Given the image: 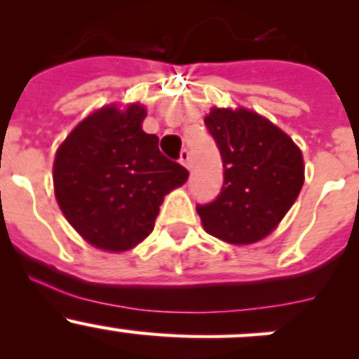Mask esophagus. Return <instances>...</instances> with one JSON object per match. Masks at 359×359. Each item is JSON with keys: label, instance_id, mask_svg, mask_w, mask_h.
<instances>
[{"label": "esophagus", "instance_id": "esophagus-1", "mask_svg": "<svg viewBox=\"0 0 359 359\" xmlns=\"http://www.w3.org/2000/svg\"><path fill=\"white\" fill-rule=\"evenodd\" d=\"M189 159H191L189 151H187V149H182V153H180V159H179V161L182 163V165L186 166V168H189Z\"/></svg>", "mask_w": 359, "mask_h": 359}]
</instances>
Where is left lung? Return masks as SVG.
Masks as SVG:
<instances>
[{"label": "left lung", "mask_w": 359, "mask_h": 359, "mask_svg": "<svg viewBox=\"0 0 359 359\" xmlns=\"http://www.w3.org/2000/svg\"><path fill=\"white\" fill-rule=\"evenodd\" d=\"M205 125L220 151L224 184L215 200L196 206L203 227L226 243H255L274 231L299 196L302 153L283 130L243 107H213Z\"/></svg>", "instance_id": "8db88e82"}]
</instances>
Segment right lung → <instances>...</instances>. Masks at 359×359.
Listing matches in <instances>:
<instances>
[{"mask_svg": "<svg viewBox=\"0 0 359 359\" xmlns=\"http://www.w3.org/2000/svg\"><path fill=\"white\" fill-rule=\"evenodd\" d=\"M146 107L114 104L83 119L57 149L55 198L67 222L95 248L125 252L154 229L163 198L189 172L163 156L142 130Z\"/></svg>", "mask_w": 359, "mask_h": 359, "instance_id": "1", "label": "right lung"}]
</instances>
